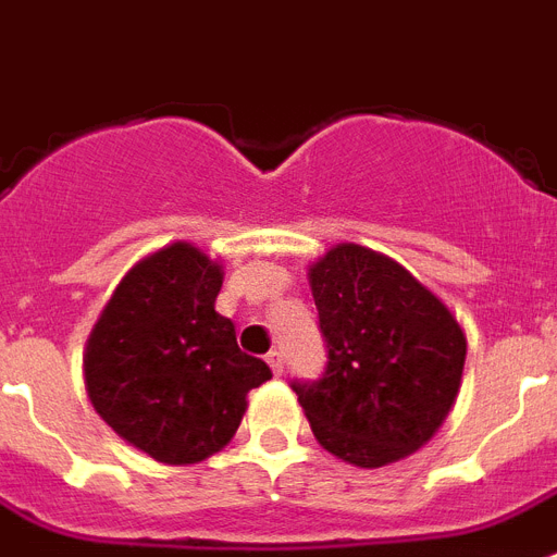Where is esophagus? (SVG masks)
<instances>
[{
  "label": "esophagus",
  "mask_w": 557,
  "mask_h": 557,
  "mask_svg": "<svg viewBox=\"0 0 557 557\" xmlns=\"http://www.w3.org/2000/svg\"><path fill=\"white\" fill-rule=\"evenodd\" d=\"M265 362H269V368H271V373H274V376H280V373H283V354H280V350H269Z\"/></svg>",
  "instance_id": "obj_1"
}]
</instances>
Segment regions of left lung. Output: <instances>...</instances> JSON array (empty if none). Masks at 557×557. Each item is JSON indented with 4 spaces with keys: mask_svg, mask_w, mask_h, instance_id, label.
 <instances>
[{
    "mask_svg": "<svg viewBox=\"0 0 557 557\" xmlns=\"http://www.w3.org/2000/svg\"><path fill=\"white\" fill-rule=\"evenodd\" d=\"M329 366L292 382L317 442L357 467H385L430 442L459 396L467 336L405 265L339 243L308 269Z\"/></svg>",
    "mask_w": 557,
    "mask_h": 557,
    "instance_id": "left-lung-1",
    "label": "left lung"
}]
</instances>
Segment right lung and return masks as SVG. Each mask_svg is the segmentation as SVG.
Wrapping results in <instances>:
<instances>
[{
	"mask_svg": "<svg viewBox=\"0 0 557 557\" xmlns=\"http://www.w3.org/2000/svg\"><path fill=\"white\" fill-rule=\"evenodd\" d=\"M221 263L177 240L144 257L112 292L84 350L96 413L163 465H198L226 447L246 394L271 380L214 311Z\"/></svg>",
	"mask_w": 557,
	"mask_h": 557,
	"instance_id": "add662e5",
	"label": "right lung"
}]
</instances>
